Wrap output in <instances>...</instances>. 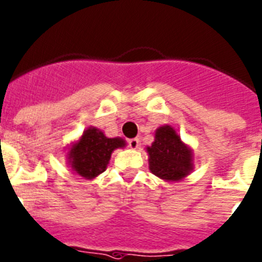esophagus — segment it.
Here are the masks:
<instances>
[{
    "label": "esophagus",
    "mask_w": 262,
    "mask_h": 262,
    "mask_svg": "<svg viewBox=\"0 0 262 262\" xmlns=\"http://www.w3.org/2000/svg\"><path fill=\"white\" fill-rule=\"evenodd\" d=\"M139 145H140V140L138 138H134V139H129L128 140V147L131 149H138Z\"/></svg>",
    "instance_id": "esophagus-1"
}]
</instances>
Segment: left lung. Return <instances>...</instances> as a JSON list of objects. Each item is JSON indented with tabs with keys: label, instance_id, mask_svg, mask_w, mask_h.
Listing matches in <instances>:
<instances>
[{
	"label": "left lung",
	"instance_id": "obj_1",
	"mask_svg": "<svg viewBox=\"0 0 262 262\" xmlns=\"http://www.w3.org/2000/svg\"><path fill=\"white\" fill-rule=\"evenodd\" d=\"M152 174L165 182H181L192 172L193 150L183 143L181 135L170 124L155 131V141L145 148Z\"/></svg>",
	"mask_w": 262,
	"mask_h": 262
}]
</instances>
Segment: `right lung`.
Here are the masks:
<instances>
[{
  "label": "right lung",
  "mask_w": 262,
  "mask_h": 262,
  "mask_svg": "<svg viewBox=\"0 0 262 262\" xmlns=\"http://www.w3.org/2000/svg\"><path fill=\"white\" fill-rule=\"evenodd\" d=\"M126 145L124 139L107 138L101 129L91 126L70 144L66 153L67 165L76 175L92 181L106 170L112 153Z\"/></svg>",
  "instance_id": "obj_1"
}]
</instances>
